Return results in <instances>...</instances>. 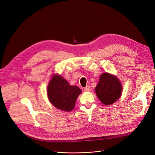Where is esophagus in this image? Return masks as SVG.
<instances>
[{"mask_svg": "<svg viewBox=\"0 0 155 155\" xmlns=\"http://www.w3.org/2000/svg\"><path fill=\"white\" fill-rule=\"evenodd\" d=\"M91 89H90V86H86V87H84V90L85 91H90Z\"/></svg>", "mask_w": 155, "mask_h": 155, "instance_id": "1", "label": "esophagus"}]
</instances>
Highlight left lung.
<instances>
[{
    "instance_id": "obj_1",
    "label": "left lung",
    "mask_w": 155,
    "mask_h": 155,
    "mask_svg": "<svg viewBox=\"0 0 155 155\" xmlns=\"http://www.w3.org/2000/svg\"><path fill=\"white\" fill-rule=\"evenodd\" d=\"M96 94L101 102L106 106L116 102L121 94V84L116 76L103 73L95 87Z\"/></svg>"
}]
</instances>
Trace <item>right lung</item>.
I'll return each instance as SVG.
<instances>
[{"mask_svg":"<svg viewBox=\"0 0 155 155\" xmlns=\"http://www.w3.org/2000/svg\"><path fill=\"white\" fill-rule=\"evenodd\" d=\"M81 90L76 86H71L61 76H53L48 86L49 100L57 109L71 111Z\"/></svg>","mask_w":155,"mask_h":155,"instance_id":"1","label":"right lung"}]
</instances>
